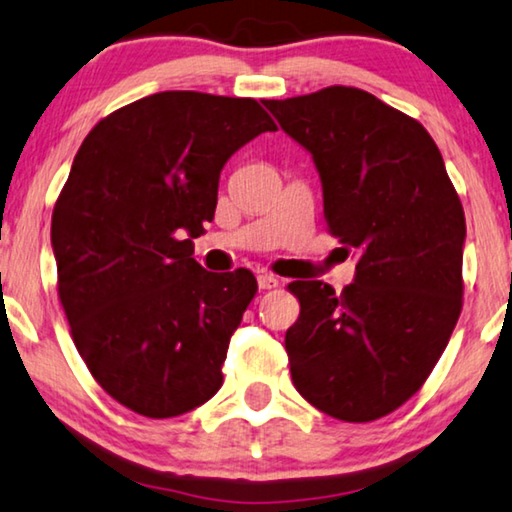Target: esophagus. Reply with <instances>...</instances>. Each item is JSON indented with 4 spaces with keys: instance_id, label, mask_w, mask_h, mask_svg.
<instances>
[{
    "instance_id": "1",
    "label": "esophagus",
    "mask_w": 512,
    "mask_h": 512,
    "mask_svg": "<svg viewBox=\"0 0 512 512\" xmlns=\"http://www.w3.org/2000/svg\"><path fill=\"white\" fill-rule=\"evenodd\" d=\"M278 278L273 276V273H266V271H262L257 276V285H259V289H273V287H278Z\"/></svg>"
}]
</instances>
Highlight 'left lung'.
<instances>
[{
  "label": "left lung",
  "mask_w": 512,
  "mask_h": 512,
  "mask_svg": "<svg viewBox=\"0 0 512 512\" xmlns=\"http://www.w3.org/2000/svg\"><path fill=\"white\" fill-rule=\"evenodd\" d=\"M264 105L312 156L326 225L356 257L342 294L322 280L289 285L301 303L285 333L292 381L324 414L375 421L423 386L460 317V197L430 133L368 91Z\"/></svg>",
  "instance_id": "obj_1"
}]
</instances>
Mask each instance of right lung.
Listing matches in <instances>:
<instances>
[{
  "label": "right lung",
  "mask_w": 512,
  "mask_h": 512,
  "mask_svg": "<svg viewBox=\"0 0 512 512\" xmlns=\"http://www.w3.org/2000/svg\"><path fill=\"white\" fill-rule=\"evenodd\" d=\"M266 131L253 98L160 91L98 121L73 158L52 211L59 299L89 372L135 414L181 416L223 386L257 280L190 255L225 163Z\"/></svg>",
  "instance_id": "1"
}]
</instances>
